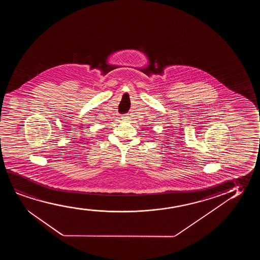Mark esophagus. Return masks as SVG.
I'll list each match as a JSON object with an SVG mask.
<instances>
[{
  "instance_id": "34e87169",
  "label": "esophagus",
  "mask_w": 260,
  "mask_h": 260,
  "mask_svg": "<svg viewBox=\"0 0 260 260\" xmlns=\"http://www.w3.org/2000/svg\"><path fill=\"white\" fill-rule=\"evenodd\" d=\"M122 121H129V116L128 115H124V116H122Z\"/></svg>"
}]
</instances>
